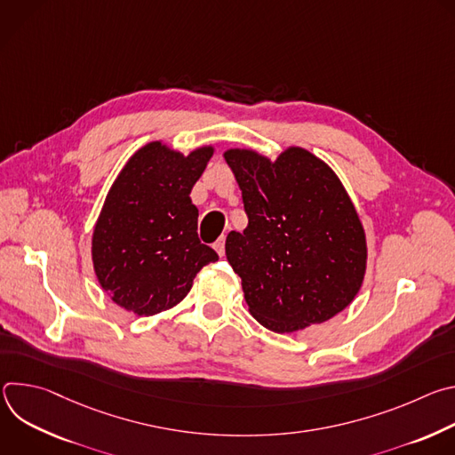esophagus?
<instances>
[{
  "label": "esophagus",
  "instance_id": "obj_1",
  "mask_svg": "<svg viewBox=\"0 0 455 455\" xmlns=\"http://www.w3.org/2000/svg\"><path fill=\"white\" fill-rule=\"evenodd\" d=\"M225 239H227V235H221V237L214 243V250L218 251V255H220V257H223V255H225Z\"/></svg>",
  "mask_w": 455,
  "mask_h": 455
}]
</instances>
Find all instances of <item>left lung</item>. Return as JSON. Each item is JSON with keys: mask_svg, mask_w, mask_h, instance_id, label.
I'll use <instances>...</instances> for the list:
<instances>
[{"mask_svg": "<svg viewBox=\"0 0 455 455\" xmlns=\"http://www.w3.org/2000/svg\"><path fill=\"white\" fill-rule=\"evenodd\" d=\"M248 227L225 251L259 323L293 333L351 304L367 261L360 218L337 174L300 148L275 162L248 149L225 153Z\"/></svg>", "mask_w": 455, "mask_h": 455, "instance_id": "8db88e82", "label": "left lung"}]
</instances>
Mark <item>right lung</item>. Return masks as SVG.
Wrapping results in <instances>:
<instances>
[{"mask_svg":"<svg viewBox=\"0 0 455 455\" xmlns=\"http://www.w3.org/2000/svg\"><path fill=\"white\" fill-rule=\"evenodd\" d=\"M214 149L188 156L162 142L139 149L111 185L92 241L102 290L139 316L176 306L218 253L198 237L190 190Z\"/></svg>","mask_w":455,"mask_h":455,"instance_id":"1","label":"right lung"}]
</instances>
